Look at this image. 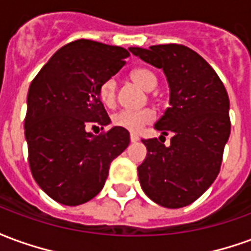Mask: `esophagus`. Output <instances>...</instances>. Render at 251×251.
<instances>
[{"label": "esophagus", "mask_w": 251, "mask_h": 251, "mask_svg": "<svg viewBox=\"0 0 251 251\" xmlns=\"http://www.w3.org/2000/svg\"><path fill=\"white\" fill-rule=\"evenodd\" d=\"M138 140H140V137L137 136V134H134V133H131V134H130V141L131 142H137Z\"/></svg>", "instance_id": "34e87169"}]
</instances>
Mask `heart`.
<instances>
[{"label":"heart","instance_id":"1","mask_svg":"<svg viewBox=\"0 0 251 251\" xmlns=\"http://www.w3.org/2000/svg\"><path fill=\"white\" fill-rule=\"evenodd\" d=\"M130 77L133 79V82L147 91L153 90L157 84V77L147 68H136L134 71H131ZM115 91H117L115 80L107 79L99 87V98L106 106H113L115 102ZM153 120H154V114L149 109L122 110L113 117V124L129 131H138L145 125L151 124Z\"/></svg>","mask_w":251,"mask_h":251}]
</instances>
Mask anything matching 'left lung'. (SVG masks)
Instances as JSON below:
<instances>
[{
	"label": "left lung",
	"mask_w": 251,
	"mask_h": 251,
	"mask_svg": "<svg viewBox=\"0 0 251 251\" xmlns=\"http://www.w3.org/2000/svg\"><path fill=\"white\" fill-rule=\"evenodd\" d=\"M144 62L161 68L169 86V107L154 124L171 145L142 140L147 157L137 168L144 192L154 203L180 208L208 189L221 169L231 124L223 83L199 53L180 44L130 47Z\"/></svg>",
	"instance_id": "left-lung-1"
}]
</instances>
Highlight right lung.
I'll use <instances>...</instances> for the list:
<instances>
[{
  "label": "right lung",
  "mask_w": 251,
  "mask_h": 251,
  "mask_svg": "<svg viewBox=\"0 0 251 251\" xmlns=\"http://www.w3.org/2000/svg\"><path fill=\"white\" fill-rule=\"evenodd\" d=\"M125 48L93 40L62 47L32 80L25 140L36 183L64 205H79L103 188L111 161L130 136L120 126L94 136L87 129L111 122L99 98L100 84L125 64Z\"/></svg>",
  "instance_id": "obj_1"
}]
</instances>
